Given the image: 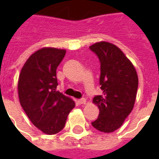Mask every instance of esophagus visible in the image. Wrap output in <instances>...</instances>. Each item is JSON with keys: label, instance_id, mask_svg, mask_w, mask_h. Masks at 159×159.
<instances>
[{"label": "esophagus", "instance_id": "esophagus-1", "mask_svg": "<svg viewBox=\"0 0 159 159\" xmlns=\"http://www.w3.org/2000/svg\"><path fill=\"white\" fill-rule=\"evenodd\" d=\"M78 103H79L80 105L85 104L86 103V100H85V99H80V100H78Z\"/></svg>", "mask_w": 159, "mask_h": 159}]
</instances>
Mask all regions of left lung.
<instances>
[{
  "mask_svg": "<svg viewBox=\"0 0 159 159\" xmlns=\"http://www.w3.org/2000/svg\"><path fill=\"white\" fill-rule=\"evenodd\" d=\"M100 62L101 95L93 102L100 109L99 117L92 122L97 130L111 133L117 130L134 108L138 89V76L133 64L121 49L110 42L90 46Z\"/></svg>",
  "mask_w": 159,
  "mask_h": 159,
  "instance_id": "1",
  "label": "left lung"
}]
</instances>
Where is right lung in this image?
Masks as SVG:
<instances>
[{
	"label": "right lung",
	"mask_w": 159,
	"mask_h": 159,
	"mask_svg": "<svg viewBox=\"0 0 159 159\" xmlns=\"http://www.w3.org/2000/svg\"><path fill=\"white\" fill-rule=\"evenodd\" d=\"M66 52L53 48L39 49L27 59L19 77L20 105L31 123L47 134L61 131L75 107L70 98L56 90V70Z\"/></svg>",
	"instance_id": "right-lung-1"
}]
</instances>
